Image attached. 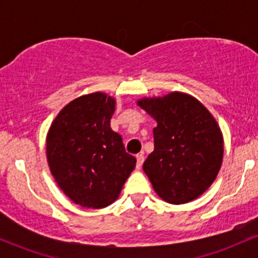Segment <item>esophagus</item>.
<instances>
[{"label":"esophagus","mask_w":258,"mask_h":258,"mask_svg":"<svg viewBox=\"0 0 258 258\" xmlns=\"http://www.w3.org/2000/svg\"><path fill=\"white\" fill-rule=\"evenodd\" d=\"M136 158H137V168H141L142 165H143V162H144V155L143 154H137V155H136Z\"/></svg>","instance_id":"1"}]
</instances>
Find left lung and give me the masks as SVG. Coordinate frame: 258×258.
Segmentation results:
<instances>
[{
  "instance_id": "left-lung-1",
  "label": "left lung",
  "mask_w": 258,
  "mask_h": 258,
  "mask_svg": "<svg viewBox=\"0 0 258 258\" xmlns=\"http://www.w3.org/2000/svg\"><path fill=\"white\" fill-rule=\"evenodd\" d=\"M156 121L154 152L143 170L155 193L173 205L205 193L223 161V135L212 114L195 97L170 92L137 100Z\"/></svg>"
}]
</instances>
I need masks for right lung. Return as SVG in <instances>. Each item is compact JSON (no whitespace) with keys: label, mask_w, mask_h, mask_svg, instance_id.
I'll use <instances>...</instances> for the list:
<instances>
[{"label":"right lung","mask_w":258,"mask_h":258,"mask_svg":"<svg viewBox=\"0 0 258 258\" xmlns=\"http://www.w3.org/2000/svg\"><path fill=\"white\" fill-rule=\"evenodd\" d=\"M115 106L114 97L104 92L84 94L58 112L47 133L52 176L70 200L87 209L114 203L136 166L110 127Z\"/></svg>","instance_id":"1"}]
</instances>
